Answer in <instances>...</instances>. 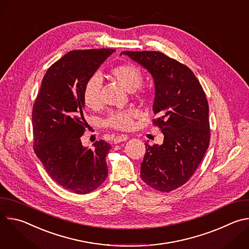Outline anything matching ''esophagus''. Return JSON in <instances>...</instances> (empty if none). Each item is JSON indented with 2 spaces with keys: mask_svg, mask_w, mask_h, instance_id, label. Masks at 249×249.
I'll use <instances>...</instances> for the list:
<instances>
[{
  "mask_svg": "<svg viewBox=\"0 0 249 249\" xmlns=\"http://www.w3.org/2000/svg\"><path fill=\"white\" fill-rule=\"evenodd\" d=\"M127 140H128V137L122 135V136H117V137H115L113 142H114V144H119V143H121V142H125V141H127Z\"/></svg>",
  "mask_w": 249,
  "mask_h": 249,
  "instance_id": "obj_1",
  "label": "esophagus"
}]
</instances>
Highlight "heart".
Segmentation results:
<instances>
[{
    "instance_id": "heart-1",
    "label": "heart",
    "mask_w": 249,
    "mask_h": 249,
    "mask_svg": "<svg viewBox=\"0 0 249 249\" xmlns=\"http://www.w3.org/2000/svg\"><path fill=\"white\" fill-rule=\"evenodd\" d=\"M108 76L128 91H133L137 89L138 97L143 99L148 97V89L141 87V84L143 83V73L138 66L130 63L117 65L110 69ZM100 87L101 83L97 76H92L87 81L83 97L89 108L96 109L100 106ZM137 116L138 112L135 109L113 111L106 117L104 124L106 127L114 130L129 131L133 128L134 119Z\"/></svg>"
}]
</instances>
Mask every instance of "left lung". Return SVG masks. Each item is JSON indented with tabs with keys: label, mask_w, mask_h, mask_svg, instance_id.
<instances>
[{
	"label": "left lung",
	"mask_w": 249,
	"mask_h": 249,
	"mask_svg": "<svg viewBox=\"0 0 249 249\" xmlns=\"http://www.w3.org/2000/svg\"><path fill=\"white\" fill-rule=\"evenodd\" d=\"M145 67L155 81L153 124L163 144L149 146L141 178L152 188L170 192L185 184L202 161L210 143L209 105L205 91L184 64L159 51H123Z\"/></svg>",
	"instance_id": "left-lung-1"
}]
</instances>
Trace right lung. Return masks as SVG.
Returning a JSON list of instances; mask_svg holds the SVG:
<instances>
[{
    "label": "right lung",
    "instance_id": "1",
    "mask_svg": "<svg viewBox=\"0 0 249 249\" xmlns=\"http://www.w3.org/2000/svg\"><path fill=\"white\" fill-rule=\"evenodd\" d=\"M115 50H73L55 62L42 80L32 108L33 150L51 178L63 188L88 194L107 177L110 145L96 141L84 148V87Z\"/></svg>",
    "mask_w": 249,
    "mask_h": 249
}]
</instances>
